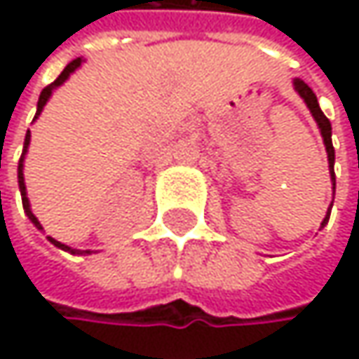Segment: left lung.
I'll return each mask as SVG.
<instances>
[{"label":"left lung","instance_id":"obj_1","mask_svg":"<svg viewBox=\"0 0 359 359\" xmlns=\"http://www.w3.org/2000/svg\"><path fill=\"white\" fill-rule=\"evenodd\" d=\"M293 87H295V91L302 95V100L306 102V106L310 108L312 111V116H314V120L318 122V128H320V133H323V139H324V145H326V156H328V170H330V180H332V189H334V147H332V139H330V135H332V128H330V122H328V118L323 114V109L318 106V100H316V95H314V91L302 81V79H295L293 81ZM330 208H332V203H330ZM328 218H330V210L326 212V216H324L323 220V226H326V222H328Z\"/></svg>","mask_w":359,"mask_h":359}]
</instances>
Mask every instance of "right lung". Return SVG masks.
Listing matches in <instances>:
<instances>
[{"instance_id": "obj_1", "label": "right lung", "mask_w": 359, "mask_h": 359, "mask_svg": "<svg viewBox=\"0 0 359 359\" xmlns=\"http://www.w3.org/2000/svg\"><path fill=\"white\" fill-rule=\"evenodd\" d=\"M83 64V57H76V60H72L64 70H62V74L51 83V85H47L43 91H41V95H39V104H36V114H35V120L36 116L43 111V106L47 104V100L51 97V93H53V89L55 87H60L62 83H66V79L79 68ZM29 143H31V130L27 133V137H25V149H22V156H20V162H18V187H20V195H22V208H25V212H27V216H29V220L35 224L39 231H43V226H41V222L36 220V216L31 212V203H29V197H27V184H25V175H22V168H25V156H27V149H29ZM55 248H60V250L64 251H70V253H91V251H79V250H72V248H68V245H64V243H60V241H55V239H51V237H47Z\"/></svg>"}]
</instances>
